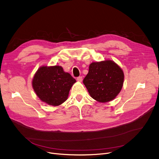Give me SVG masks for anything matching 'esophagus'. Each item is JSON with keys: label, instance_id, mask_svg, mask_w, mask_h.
<instances>
[{"label": "esophagus", "instance_id": "obj_1", "mask_svg": "<svg viewBox=\"0 0 159 159\" xmlns=\"http://www.w3.org/2000/svg\"><path fill=\"white\" fill-rule=\"evenodd\" d=\"M77 80L79 82H81L82 81V77H79L77 78Z\"/></svg>", "mask_w": 159, "mask_h": 159}]
</instances>
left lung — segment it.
<instances>
[{
	"label": "left lung",
	"instance_id": "obj_1",
	"mask_svg": "<svg viewBox=\"0 0 159 159\" xmlns=\"http://www.w3.org/2000/svg\"><path fill=\"white\" fill-rule=\"evenodd\" d=\"M124 80L122 69L113 61L93 62L83 80L90 96L99 103L112 101L120 92Z\"/></svg>",
	"mask_w": 159,
	"mask_h": 159
}]
</instances>
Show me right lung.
I'll list each match as a JSON object with an SVG mask.
<instances>
[{
    "instance_id": "1",
    "label": "right lung",
    "mask_w": 159,
    "mask_h": 159,
    "mask_svg": "<svg viewBox=\"0 0 159 159\" xmlns=\"http://www.w3.org/2000/svg\"><path fill=\"white\" fill-rule=\"evenodd\" d=\"M76 80L62 66H42L33 77V89L44 103L57 107L68 99L71 88Z\"/></svg>"
}]
</instances>
